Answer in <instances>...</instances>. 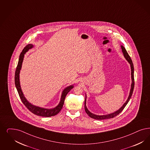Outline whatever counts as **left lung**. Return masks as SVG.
<instances>
[{
    "label": "left lung",
    "instance_id": "left-lung-1",
    "mask_svg": "<svg viewBox=\"0 0 150 150\" xmlns=\"http://www.w3.org/2000/svg\"><path fill=\"white\" fill-rule=\"evenodd\" d=\"M121 49H122V52L124 54V57L126 59V60L129 62L130 64V67H131V80H132V83L131 85V88H130V91H129V95L128 96V98L127 99V100L126 101V102L123 104V105L120 108V109L115 111L114 112L111 113V114H106V115H95L91 112L88 110L87 107H86V95L85 94V111L86 112V114L88 115L93 119H96V120H105V119H111V118H113L114 117L116 116L117 115H119L123 110H124L125 107L126 106V105L129 103V101L130 100V98H131V96L133 93V91H134V65L132 62V60L131 59V57L129 56V54L127 53V52L126 51V50L125 49V47L122 45H121Z\"/></svg>",
    "mask_w": 150,
    "mask_h": 150
}]
</instances>
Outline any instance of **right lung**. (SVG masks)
<instances>
[{"mask_svg": "<svg viewBox=\"0 0 150 150\" xmlns=\"http://www.w3.org/2000/svg\"><path fill=\"white\" fill-rule=\"evenodd\" d=\"M34 47V45L31 44H29L27 45L26 47L24 48L22 52H21V55L19 58V61L18 63V65L16 69V73H15V84L16 90L18 92L19 95L21 98V100L22 101L23 103L26 107V108L28 109L29 111H30L32 113H33L38 116H42V117H51L55 116L58 114L60 110H62L63 106V105L64 103V100L65 97L67 96V93L74 88V85H70L67 88H65L62 93L60 101L59 104L57 105L56 107L52 108V109H46L41 107H39L38 106H35L33 105L32 103H29L25 97L24 95V93H23L21 88V83H20V79H19V74L21 72V69L22 67V64L24 60V55L26 54L27 52L29 51V50L31 49Z\"/></svg>", "mask_w": 150, "mask_h": 150, "instance_id": "obj_1", "label": "right lung"}]
</instances>
